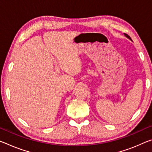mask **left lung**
Here are the masks:
<instances>
[{
	"mask_svg": "<svg viewBox=\"0 0 152 152\" xmlns=\"http://www.w3.org/2000/svg\"><path fill=\"white\" fill-rule=\"evenodd\" d=\"M124 35H125V36L126 37H127L128 39H129L131 41H132V39H131V37H129V35H127V34H125V33H124Z\"/></svg>",
	"mask_w": 152,
	"mask_h": 152,
	"instance_id": "left-lung-1",
	"label": "left lung"
}]
</instances>
